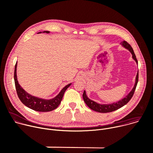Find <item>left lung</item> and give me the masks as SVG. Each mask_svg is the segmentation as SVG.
<instances>
[{
	"label": "left lung",
	"instance_id": "1",
	"mask_svg": "<svg viewBox=\"0 0 153 153\" xmlns=\"http://www.w3.org/2000/svg\"><path fill=\"white\" fill-rule=\"evenodd\" d=\"M122 45L125 48L128 49L131 53V54L133 55V59L137 63H138V62H137V60L136 59V55L134 54V52L133 49L132 48L131 46L129 44V43L128 42H126V41L122 42ZM137 73V76H136V83H135V85L134 86V88H133L131 91L125 98L120 100V101H119L116 103H111V104H102V105H101V104L97 103L94 102L93 100L90 99L88 97H87L85 91H84L83 93V99L84 102H85L86 105L88 106L90 109H91V110H93L95 111L99 112V113H106L112 112V111H116V110H118V109L120 108L121 107H122L125 105H126L131 100V99L132 98V97L133 96L135 90H136V88L137 86V82H138V79H139V73Z\"/></svg>",
	"mask_w": 153,
	"mask_h": 153
}]
</instances>
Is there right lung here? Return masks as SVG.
Returning a JSON list of instances; mask_svg holds the SVG:
<instances>
[{
	"label": "right lung",
	"mask_w": 153,
	"mask_h": 153,
	"mask_svg": "<svg viewBox=\"0 0 153 153\" xmlns=\"http://www.w3.org/2000/svg\"><path fill=\"white\" fill-rule=\"evenodd\" d=\"M40 32L39 33H40ZM43 33H49L50 32L48 31H43ZM16 67H17V63L15 65L14 68V79L16 90L17 94V96L23 104H24L27 107L31 108V110H33L39 112H48L51 111L58 107L60 105L62 99L63 98L65 91L70 86L71 83L65 86L64 88L61 90L59 94L55 97L54 99L50 100H45L40 99L38 97H36L33 96L29 94H28L18 83L16 75Z\"/></svg>",
	"instance_id": "add662e5"
}]
</instances>
